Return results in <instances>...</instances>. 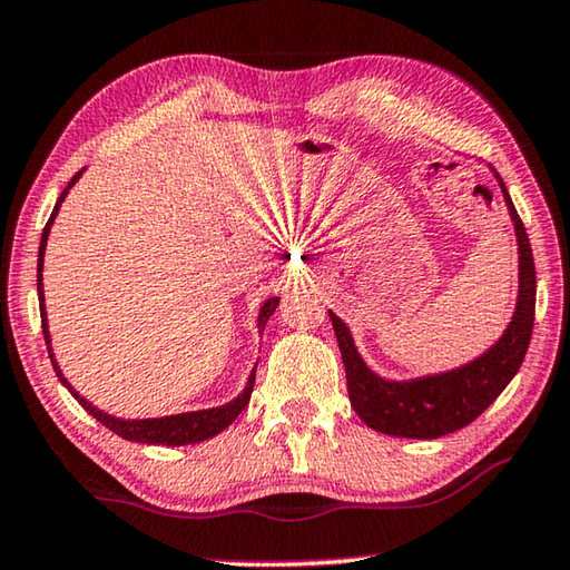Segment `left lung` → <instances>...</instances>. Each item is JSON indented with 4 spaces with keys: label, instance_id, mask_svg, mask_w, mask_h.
I'll return each instance as SVG.
<instances>
[{
    "label": "left lung",
    "instance_id": "1",
    "mask_svg": "<svg viewBox=\"0 0 570 570\" xmlns=\"http://www.w3.org/2000/svg\"><path fill=\"white\" fill-rule=\"evenodd\" d=\"M495 178L500 190H503L518 238V304L508 330L485 354L442 374H428V377L404 382L382 380L356 352L350 326L330 312L346 370L350 402L366 428L410 440H435L450 435V432L462 430L472 420H478L498 400V394L508 387V382L515 377L520 364H523L535 320V264L523 220H520L513 200L508 196L503 178L498 173Z\"/></svg>",
    "mask_w": 570,
    "mask_h": 570
}]
</instances>
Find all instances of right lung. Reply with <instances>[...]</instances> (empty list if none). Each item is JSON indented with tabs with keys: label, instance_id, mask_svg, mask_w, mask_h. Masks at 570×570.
Segmentation results:
<instances>
[{
	"label": "right lung",
	"instance_id": "add662e5",
	"mask_svg": "<svg viewBox=\"0 0 570 570\" xmlns=\"http://www.w3.org/2000/svg\"><path fill=\"white\" fill-rule=\"evenodd\" d=\"M82 176V170L72 176V180L67 183V188L62 190V196L57 198L55 210L50 220H47V226L42 230V240H40V256H37V294H40V314H42V334H45V342H47V352H50V360L52 366L57 372V377L65 384L67 390H70L72 397L82 404L85 410H88L95 420L102 422L105 428L112 430L115 435H120L122 440H130V442H142V445H168V448H178V445H196V442H204L208 438L218 435V432H224L230 422H234L244 407L250 400V392H254V382H256V366L254 372H250V377L246 382L244 392L238 394L236 400H230L228 404H220V407H210V410H198V412H183V414H170V417H150V420H120V417H112V414L102 412L95 407L92 402H88L85 397H80V392H75V387L70 382L65 380V374L60 372V364H57L55 354H52V346H50V326H47V312H45V288H42V264H45V248H47V236H50V228L55 224V216L57 210H60V204L67 196V190H70L77 178ZM278 306V296L266 298L262 312H258V334L264 332V326L268 322V316L276 312Z\"/></svg>",
	"mask_w": 570,
	"mask_h": 570
}]
</instances>
